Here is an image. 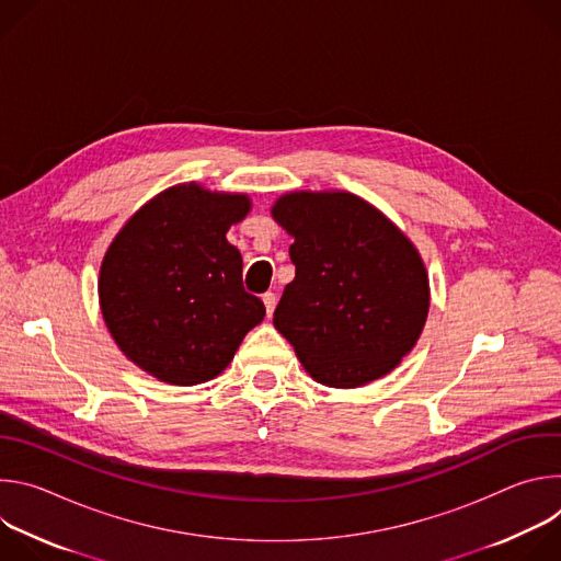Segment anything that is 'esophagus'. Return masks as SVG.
I'll list each match as a JSON object with an SVG mask.
<instances>
[{
    "label": "esophagus",
    "instance_id": "esophagus-1",
    "mask_svg": "<svg viewBox=\"0 0 561 561\" xmlns=\"http://www.w3.org/2000/svg\"><path fill=\"white\" fill-rule=\"evenodd\" d=\"M264 306H266V312L268 314H273V310H275V306H277V295L275 293H264Z\"/></svg>",
    "mask_w": 561,
    "mask_h": 561
}]
</instances>
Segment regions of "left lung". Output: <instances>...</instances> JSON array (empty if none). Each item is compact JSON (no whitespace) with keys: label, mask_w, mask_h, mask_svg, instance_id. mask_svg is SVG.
<instances>
[{"label":"left lung","mask_w":561,"mask_h":561,"mask_svg":"<svg viewBox=\"0 0 561 561\" xmlns=\"http://www.w3.org/2000/svg\"><path fill=\"white\" fill-rule=\"evenodd\" d=\"M273 217L295 237L273 324L319 383L355 388L390 373L428 312L426 268L386 215L351 193H290Z\"/></svg>","instance_id":"left-lung-1"}]
</instances>
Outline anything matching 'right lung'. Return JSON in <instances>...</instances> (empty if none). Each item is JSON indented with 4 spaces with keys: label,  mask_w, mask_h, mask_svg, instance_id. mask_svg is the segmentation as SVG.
Masks as SVG:
<instances>
[{
    "label": "right lung",
    "mask_w": 561,
    "mask_h": 561,
    "mask_svg": "<svg viewBox=\"0 0 561 561\" xmlns=\"http://www.w3.org/2000/svg\"><path fill=\"white\" fill-rule=\"evenodd\" d=\"M249 208L247 195L182 184L141 206L115 237L100 273L102 314L122 353L152 377L178 386L217 377L264 319L226 239Z\"/></svg>",
    "instance_id": "add662e5"
}]
</instances>
